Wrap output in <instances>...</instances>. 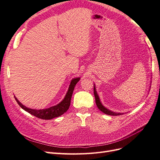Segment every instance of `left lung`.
Wrapping results in <instances>:
<instances>
[{
    "label": "left lung",
    "instance_id": "8db88e82",
    "mask_svg": "<svg viewBox=\"0 0 160 160\" xmlns=\"http://www.w3.org/2000/svg\"><path fill=\"white\" fill-rule=\"evenodd\" d=\"M94 97H95V100H96V104H97V106L98 108V109L100 111H101L102 112H103L104 114H107V115H112V116H117V115H120L122 113H119V112H112L110 110H108L107 108L104 107L101 102H100V98L98 97V95L97 92V91H96V88H95V86L94 84Z\"/></svg>",
    "mask_w": 160,
    "mask_h": 160
}]
</instances>
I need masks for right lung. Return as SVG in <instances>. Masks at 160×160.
Here are the masks:
<instances>
[{
	"instance_id": "right-lung-1",
	"label": "right lung",
	"mask_w": 160,
	"mask_h": 160,
	"mask_svg": "<svg viewBox=\"0 0 160 160\" xmlns=\"http://www.w3.org/2000/svg\"><path fill=\"white\" fill-rule=\"evenodd\" d=\"M80 78H76L72 79L70 82L69 88H68V92L65 96V98H63L62 101L59 104H58L57 105L52 107L48 108L37 110V109H32V108H27L25 106H24L23 104H22L15 97V98L16 100V101L17 102L18 104H19V105L23 109V110L31 114L32 115H33L39 118H42V119H45V120L52 119L53 118L61 116L63 113L66 112L68 111V109L69 108L70 105L72 96L73 92H74V87L76 84L78 83V82L80 80Z\"/></svg>"
}]
</instances>
